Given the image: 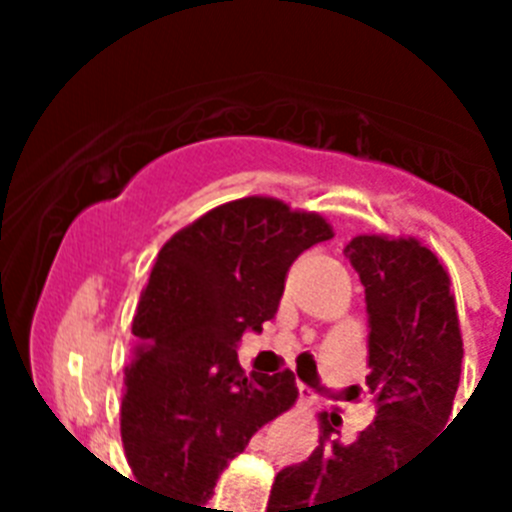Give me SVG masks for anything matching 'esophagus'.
Instances as JSON below:
<instances>
[{
	"mask_svg": "<svg viewBox=\"0 0 512 512\" xmlns=\"http://www.w3.org/2000/svg\"><path fill=\"white\" fill-rule=\"evenodd\" d=\"M297 390H300V402H302V405H315V402H318V392L312 390L310 384L297 382Z\"/></svg>",
	"mask_w": 512,
	"mask_h": 512,
	"instance_id": "esophagus-1",
	"label": "esophagus"
}]
</instances>
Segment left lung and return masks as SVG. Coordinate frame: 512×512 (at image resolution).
<instances>
[{
  "label": "left lung",
  "mask_w": 512,
  "mask_h": 512,
  "mask_svg": "<svg viewBox=\"0 0 512 512\" xmlns=\"http://www.w3.org/2000/svg\"><path fill=\"white\" fill-rule=\"evenodd\" d=\"M343 253L364 284L366 387L377 415L343 443L341 415L320 413L318 449L277 474L266 512H341L346 497L400 472L454 408L464 346L451 279L436 253L415 238L384 235H356Z\"/></svg>",
  "instance_id": "obj_1"
}]
</instances>
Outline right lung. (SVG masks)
<instances>
[{
	"label": "right lung",
	"instance_id": "right-lung-1",
	"mask_svg": "<svg viewBox=\"0 0 512 512\" xmlns=\"http://www.w3.org/2000/svg\"><path fill=\"white\" fill-rule=\"evenodd\" d=\"M330 238L315 212L243 197L164 243L133 318L120 410L140 487L202 508L253 433L295 405V374L246 377L235 348L277 315L297 256Z\"/></svg>",
	"mask_w": 512,
	"mask_h": 512
}]
</instances>
